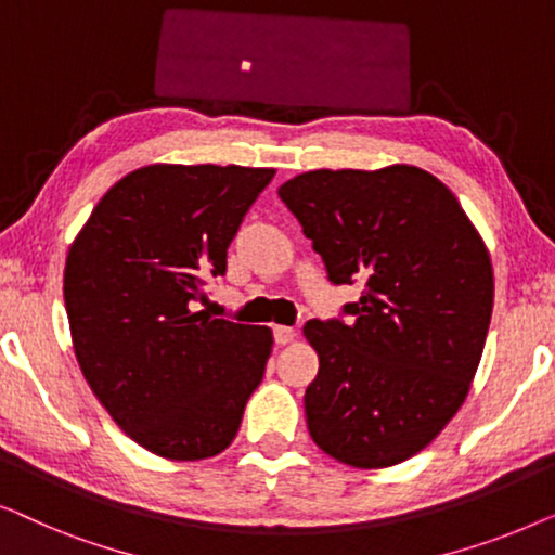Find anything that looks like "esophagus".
I'll list each match as a JSON object with an SVG mask.
<instances>
[{"mask_svg": "<svg viewBox=\"0 0 555 555\" xmlns=\"http://www.w3.org/2000/svg\"><path fill=\"white\" fill-rule=\"evenodd\" d=\"M272 333H275V344L278 346L291 344V340L295 338V331L291 328V325H275V328H272Z\"/></svg>", "mask_w": 555, "mask_h": 555, "instance_id": "esophagus-1", "label": "esophagus"}]
</instances>
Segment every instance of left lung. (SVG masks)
<instances>
[{"instance_id":"8db88e82","label":"left lung","mask_w":555,"mask_h":555,"mask_svg":"<svg viewBox=\"0 0 555 555\" xmlns=\"http://www.w3.org/2000/svg\"><path fill=\"white\" fill-rule=\"evenodd\" d=\"M278 194L331 283L366 285L344 308L351 323L302 328L318 353L310 437L344 465H399L467 399L495 293L488 247L457 196L420 166L315 169Z\"/></svg>"}]
</instances>
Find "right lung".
Wrapping results in <instances>:
<instances>
[{
    "label": "right lung",
    "instance_id": "obj_1",
    "mask_svg": "<svg viewBox=\"0 0 555 555\" xmlns=\"http://www.w3.org/2000/svg\"><path fill=\"white\" fill-rule=\"evenodd\" d=\"M275 169L149 164L116 181L73 240L65 310L82 376L158 457L194 462L237 437L272 353L268 325L194 310Z\"/></svg>",
    "mask_w": 555,
    "mask_h": 555
}]
</instances>
